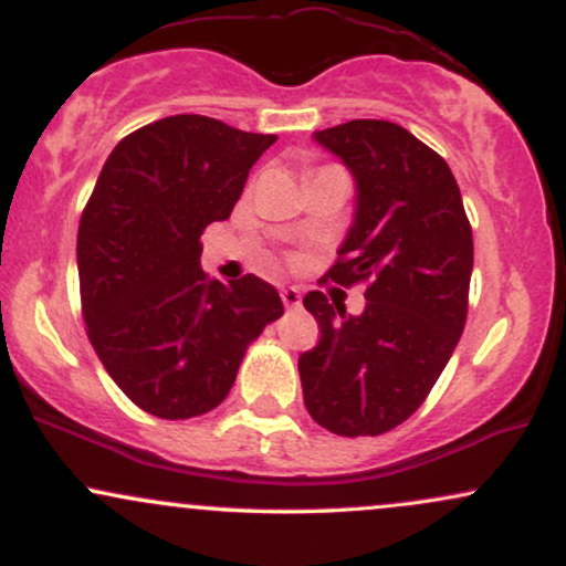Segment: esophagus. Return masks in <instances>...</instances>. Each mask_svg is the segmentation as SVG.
<instances>
[{"label": "esophagus", "instance_id": "1", "mask_svg": "<svg viewBox=\"0 0 566 566\" xmlns=\"http://www.w3.org/2000/svg\"><path fill=\"white\" fill-rule=\"evenodd\" d=\"M301 301H303V297H301V290H297V287H284L282 290V303L287 305V308H297Z\"/></svg>", "mask_w": 566, "mask_h": 566}]
</instances>
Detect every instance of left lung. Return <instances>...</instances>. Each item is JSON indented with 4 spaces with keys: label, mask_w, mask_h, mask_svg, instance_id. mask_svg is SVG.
I'll return each mask as SVG.
<instances>
[{
    "label": "left lung",
    "mask_w": 566,
    "mask_h": 566,
    "mask_svg": "<svg viewBox=\"0 0 566 566\" xmlns=\"http://www.w3.org/2000/svg\"><path fill=\"white\" fill-rule=\"evenodd\" d=\"M314 140L356 186L327 276L343 287L367 282V305L354 316L324 292L303 297L322 329L297 359L303 401L337 437H378L423 405L463 335L471 226L447 161L401 125L350 119Z\"/></svg>",
    "instance_id": "obj_1"
}]
</instances>
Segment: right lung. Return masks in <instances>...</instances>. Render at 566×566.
<instances>
[{"label": "right lung", "instance_id": "right-lung-1", "mask_svg": "<svg viewBox=\"0 0 566 566\" xmlns=\"http://www.w3.org/2000/svg\"><path fill=\"white\" fill-rule=\"evenodd\" d=\"M276 135L178 114L116 143L76 237L82 311L97 359L146 412L186 420L231 391L250 340L284 314L247 274L201 271V231L231 216Z\"/></svg>", "mask_w": 566, "mask_h": 566}]
</instances>
